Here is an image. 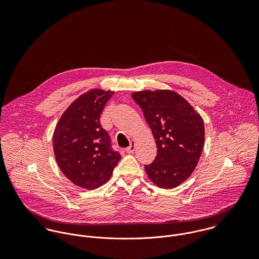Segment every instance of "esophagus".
<instances>
[{
	"label": "esophagus",
	"instance_id": "obj_1",
	"mask_svg": "<svg viewBox=\"0 0 259 259\" xmlns=\"http://www.w3.org/2000/svg\"><path fill=\"white\" fill-rule=\"evenodd\" d=\"M135 148H136V143H135V141H132L131 142V145H130V147L128 148H126V152H128V153H131V152H133L134 150H135Z\"/></svg>",
	"mask_w": 259,
	"mask_h": 259
}]
</instances>
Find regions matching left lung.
<instances>
[{
  "label": "left lung",
  "instance_id": "1",
  "mask_svg": "<svg viewBox=\"0 0 259 259\" xmlns=\"http://www.w3.org/2000/svg\"><path fill=\"white\" fill-rule=\"evenodd\" d=\"M155 140L157 154L145 165L149 180L161 188L183 184L194 170L204 145L201 116L176 92L144 91L132 95Z\"/></svg>",
  "mask_w": 259,
  "mask_h": 259
}]
</instances>
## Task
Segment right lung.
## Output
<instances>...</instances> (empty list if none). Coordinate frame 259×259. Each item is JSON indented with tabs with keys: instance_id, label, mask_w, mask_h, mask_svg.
I'll use <instances>...</instances> for the list:
<instances>
[{
	"instance_id": "add662e5",
	"label": "right lung",
	"mask_w": 259,
	"mask_h": 259,
	"mask_svg": "<svg viewBox=\"0 0 259 259\" xmlns=\"http://www.w3.org/2000/svg\"><path fill=\"white\" fill-rule=\"evenodd\" d=\"M112 95L99 89L84 93L64 112L54 133V151L61 170L85 189L106 184L121 158L100 120Z\"/></svg>"
}]
</instances>
